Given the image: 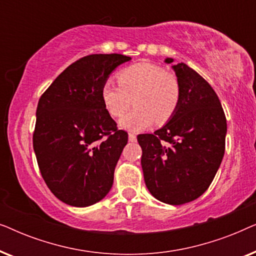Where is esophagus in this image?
<instances>
[{
    "label": "esophagus",
    "mask_w": 256,
    "mask_h": 256,
    "mask_svg": "<svg viewBox=\"0 0 256 256\" xmlns=\"http://www.w3.org/2000/svg\"><path fill=\"white\" fill-rule=\"evenodd\" d=\"M128 140L130 142H136V140H138V138H136V135L135 134H132V132H129V134H128Z\"/></svg>",
    "instance_id": "obj_1"
}]
</instances>
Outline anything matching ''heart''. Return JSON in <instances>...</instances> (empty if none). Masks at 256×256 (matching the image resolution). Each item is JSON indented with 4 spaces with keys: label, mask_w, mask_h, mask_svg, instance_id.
I'll return each instance as SVG.
<instances>
[{
    "label": "heart",
    "mask_w": 256,
    "mask_h": 256,
    "mask_svg": "<svg viewBox=\"0 0 256 256\" xmlns=\"http://www.w3.org/2000/svg\"><path fill=\"white\" fill-rule=\"evenodd\" d=\"M118 82L104 80L100 96L104 110L113 118L122 116L132 99L135 108L118 122L126 130H143L154 122L166 124L180 106L182 88L177 76L158 65H132L118 73Z\"/></svg>",
    "instance_id": "heart-1"
}]
</instances>
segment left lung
Instances as JSON below:
<instances>
[{
  "label": "left lung",
  "instance_id": "left-lung-1",
  "mask_svg": "<svg viewBox=\"0 0 256 256\" xmlns=\"http://www.w3.org/2000/svg\"><path fill=\"white\" fill-rule=\"evenodd\" d=\"M166 64L176 73L182 96L176 113L154 134L138 136L146 188L160 202L182 205L204 194L224 152L227 124L211 85L184 62ZM167 146L162 144V141Z\"/></svg>",
  "mask_w": 256,
  "mask_h": 256
}]
</instances>
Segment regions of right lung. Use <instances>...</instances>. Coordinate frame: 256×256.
Segmentation results:
<instances>
[{"label": "right lung", "mask_w": 256, "mask_h": 256, "mask_svg": "<svg viewBox=\"0 0 256 256\" xmlns=\"http://www.w3.org/2000/svg\"><path fill=\"white\" fill-rule=\"evenodd\" d=\"M124 54H90L64 70L38 101L34 150L42 177L65 204L86 208L106 197L128 134L104 110L100 90Z\"/></svg>", "instance_id": "1"}]
</instances>
